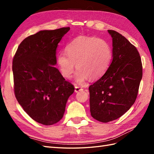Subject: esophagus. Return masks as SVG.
<instances>
[{
  "instance_id": "obj_1",
  "label": "esophagus",
  "mask_w": 154,
  "mask_h": 154,
  "mask_svg": "<svg viewBox=\"0 0 154 154\" xmlns=\"http://www.w3.org/2000/svg\"><path fill=\"white\" fill-rule=\"evenodd\" d=\"M83 90V88H81V87H75V93H78V92H79V91H81Z\"/></svg>"
}]
</instances>
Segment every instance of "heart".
<instances>
[{
	"label": "heart",
	"instance_id": "heart-1",
	"mask_svg": "<svg viewBox=\"0 0 154 154\" xmlns=\"http://www.w3.org/2000/svg\"><path fill=\"white\" fill-rule=\"evenodd\" d=\"M66 52L57 55V63L61 75L69 79L75 69L76 83L83 85L90 79L98 80L105 74L112 61L111 45L97 37L78 36L66 46Z\"/></svg>",
	"mask_w": 154,
	"mask_h": 154
}]
</instances>
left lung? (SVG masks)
<instances>
[{"instance_id":"obj_1","label":"left lung","mask_w":154,"mask_h":154,"mask_svg":"<svg viewBox=\"0 0 154 154\" xmlns=\"http://www.w3.org/2000/svg\"><path fill=\"white\" fill-rule=\"evenodd\" d=\"M108 32L112 38V63L106 73L89 87L91 114L102 122L119 119L130 109L142 78L136 48L119 32Z\"/></svg>"}]
</instances>
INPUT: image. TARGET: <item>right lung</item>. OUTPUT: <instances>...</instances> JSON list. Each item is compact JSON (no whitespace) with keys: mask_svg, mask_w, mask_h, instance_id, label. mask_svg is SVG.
Returning a JSON list of instances; mask_svg holds the SVG:
<instances>
[{"mask_svg":"<svg viewBox=\"0 0 154 154\" xmlns=\"http://www.w3.org/2000/svg\"><path fill=\"white\" fill-rule=\"evenodd\" d=\"M69 27L41 30L23 40L12 61L16 99L32 119L52 125L63 116L75 88L56 65L57 45Z\"/></svg>","mask_w":154,"mask_h":154,"instance_id":"1","label":"right lung"}]
</instances>
